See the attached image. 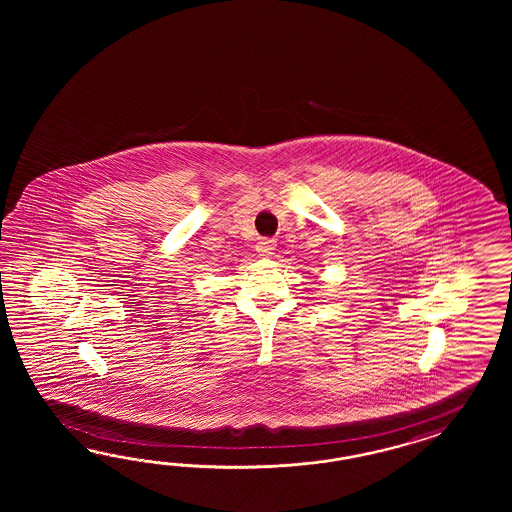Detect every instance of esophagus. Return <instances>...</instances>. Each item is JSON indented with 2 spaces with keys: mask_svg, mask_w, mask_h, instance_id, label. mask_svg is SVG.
<instances>
[{
  "mask_svg": "<svg viewBox=\"0 0 512 512\" xmlns=\"http://www.w3.org/2000/svg\"><path fill=\"white\" fill-rule=\"evenodd\" d=\"M274 249H276V242L270 240V238H264V240H261V242L257 244V253H259L261 257L274 255Z\"/></svg>",
  "mask_w": 512,
  "mask_h": 512,
  "instance_id": "34e87169",
  "label": "esophagus"
}]
</instances>
